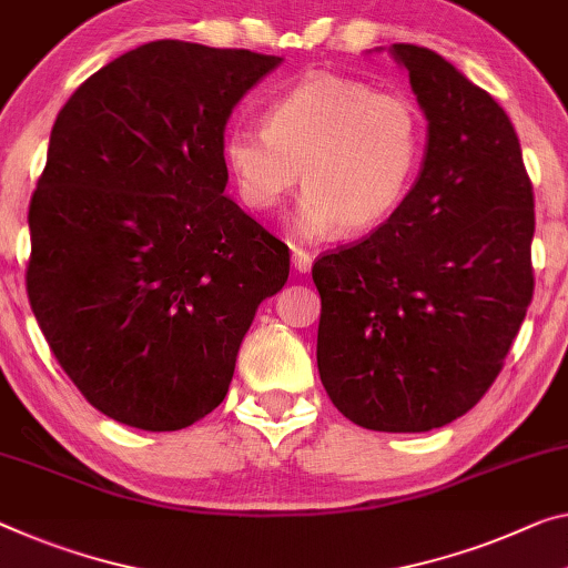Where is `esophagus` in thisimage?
I'll use <instances>...</instances> for the list:
<instances>
[{
	"mask_svg": "<svg viewBox=\"0 0 568 568\" xmlns=\"http://www.w3.org/2000/svg\"><path fill=\"white\" fill-rule=\"evenodd\" d=\"M292 266H294L300 274H307L310 268H312V256H310L304 248H294V251H292Z\"/></svg>",
	"mask_w": 568,
	"mask_h": 568,
	"instance_id": "1",
	"label": "esophagus"
}]
</instances>
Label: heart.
<instances>
[{"mask_svg":"<svg viewBox=\"0 0 568 568\" xmlns=\"http://www.w3.org/2000/svg\"><path fill=\"white\" fill-rule=\"evenodd\" d=\"M424 156V119L412 101L343 75H307L266 111L264 126H233L223 160L243 203L272 211L300 182L302 239L337 225L363 233L396 211Z\"/></svg>","mask_w":568,"mask_h":568,"instance_id":"b5f03b06","label":"heart"}]
</instances>
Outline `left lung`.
<instances>
[{
	"label": "left lung",
	"mask_w": 568,
	"mask_h": 568,
	"mask_svg": "<svg viewBox=\"0 0 568 568\" xmlns=\"http://www.w3.org/2000/svg\"><path fill=\"white\" fill-rule=\"evenodd\" d=\"M388 52L429 121L422 172L378 231L314 261L317 368L357 426L432 432L485 396L526 320L534 187L490 93L429 48Z\"/></svg>",
	"instance_id": "8db88e82"
}]
</instances>
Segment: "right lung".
I'll return each instance as SVG.
<instances>
[{"mask_svg":"<svg viewBox=\"0 0 568 568\" xmlns=\"http://www.w3.org/2000/svg\"><path fill=\"white\" fill-rule=\"evenodd\" d=\"M282 60L146 42L58 113L28 215V296L113 422L178 432L211 414L258 304L286 284V243L223 195L225 124Z\"/></svg>","mask_w":568,"mask_h":568,"instance_id":"add662e5","label":"right lung"}]
</instances>
